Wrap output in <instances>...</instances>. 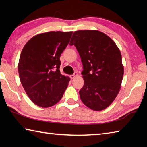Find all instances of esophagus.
<instances>
[{
    "label": "esophagus",
    "instance_id": "esophagus-1",
    "mask_svg": "<svg viewBox=\"0 0 147 147\" xmlns=\"http://www.w3.org/2000/svg\"><path fill=\"white\" fill-rule=\"evenodd\" d=\"M78 75V73H76V72H75V73H74L73 74H71V75L70 76V78H71V79H73V78H75V77Z\"/></svg>",
    "mask_w": 147,
    "mask_h": 147
}]
</instances>
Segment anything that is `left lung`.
<instances>
[{
    "label": "left lung",
    "mask_w": 147,
    "mask_h": 147,
    "mask_svg": "<svg viewBox=\"0 0 147 147\" xmlns=\"http://www.w3.org/2000/svg\"><path fill=\"white\" fill-rule=\"evenodd\" d=\"M74 45L83 65L81 100L91 109L100 111L115 100L124 74L121 52L112 39L97 30L74 32L70 43Z\"/></svg>",
    "instance_id": "left-lung-1"
}]
</instances>
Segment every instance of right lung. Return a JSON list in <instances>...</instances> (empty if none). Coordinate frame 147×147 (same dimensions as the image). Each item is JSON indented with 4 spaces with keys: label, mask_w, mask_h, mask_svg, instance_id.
<instances>
[{
    "label": "right lung",
    "mask_w": 147,
    "mask_h": 147,
    "mask_svg": "<svg viewBox=\"0 0 147 147\" xmlns=\"http://www.w3.org/2000/svg\"><path fill=\"white\" fill-rule=\"evenodd\" d=\"M73 32H49L34 36L24 45L18 70L22 86L33 102L42 108L61 100L70 78L59 71L60 56Z\"/></svg>",
    "instance_id": "add662e5"
}]
</instances>
